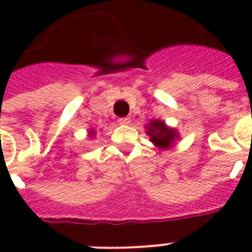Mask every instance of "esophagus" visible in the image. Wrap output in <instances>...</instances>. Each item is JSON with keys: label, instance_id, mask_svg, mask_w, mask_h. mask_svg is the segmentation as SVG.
I'll use <instances>...</instances> for the list:
<instances>
[{"label": "esophagus", "instance_id": "obj_1", "mask_svg": "<svg viewBox=\"0 0 252 252\" xmlns=\"http://www.w3.org/2000/svg\"><path fill=\"white\" fill-rule=\"evenodd\" d=\"M119 123L120 124H123V126H128L130 123V119L129 118H120L119 119Z\"/></svg>", "mask_w": 252, "mask_h": 252}]
</instances>
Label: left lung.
I'll use <instances>...</instances> for the list:
<instances>
[{
  "instance_id": "left-lung-1",
  "label": "left lung",
  "mask_w": 252,
  "mask_h": 252,
  "mask_svg": "<svg viewBox=\"0 0 252 252\" xmlns=\"http://www.w3.org/2000/svg\"><path fill=\"white\" fill-rule=\"evenodd\" d=\"M148 134L150 136L152 142L159 148H168L176 137V133L174 129H170L165 126V123L159 122V120H153L150 122L148 126Z\"/></svg>"
}]
</instances>
